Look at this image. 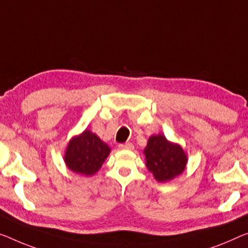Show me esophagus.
<instances>
[{"label":"esophagus","mask_w":248,"mask_h":248,"mask_svg":"<svg viewBox=\"0 0 248 248\" xmlns=\"http://www.w3.org/2000/svg\"><path fill=\"white\" fill-rule=\"evenodd\" d=\"M119 147L121 150H133L134 148V145L132 143H125V144H120Z\"/></svg>","instance_id":"esophagus-1"}]
</instances>
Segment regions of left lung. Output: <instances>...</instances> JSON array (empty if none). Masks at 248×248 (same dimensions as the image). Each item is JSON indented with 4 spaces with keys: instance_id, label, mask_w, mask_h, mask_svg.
Instances as JSON below:
<instances>
[{
    "instance_id": "1",
    "label": "left lung",
    "mask_w": 248,
    "mask_h": 248,
    "mask_svg": "<svg viewBox=\"0 0 248 248\" xmlns=\"http://www.w3.org/2000/svg\"><path fill=\"white\" fill-rule=\"evenodd\" d=\"M148 170L156 181L169 182L185 170L187 157L177 144H173L161 134L150 137L144 150Z\"/></svg>"
}]
</instances>
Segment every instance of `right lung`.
I'll list each match as a JSON object with an SVG mask.
<instances>
[{
    "mask_svg": "<svg viewBox=\"0 0 248 248\" xmlns=\"http://www.w3.org/2000/svg\"><path fill=\"white\" fill-rule=\"evenodd\" d=\"M109 151V147L102 142L100 137L85 129L68 143L65 163L73 172L90 176L101 169Z\"/></svg>",
    "mask_w": 248,
    "mask_h": 248,
    "instance_id": "right-lung-1",
    "label": "right lung"
}]
</instances>
